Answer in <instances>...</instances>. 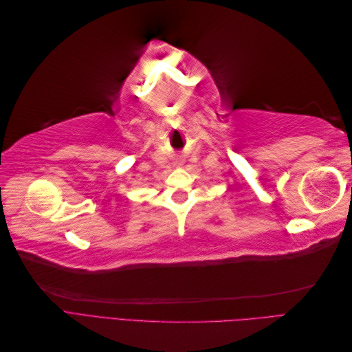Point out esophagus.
Wrapping results in <instances>:
<instances>
[{"mask_svg": "<svg viewBox=\"0 0 352 352\" xmlns=\"http://www.w3.org/2000/svg\"><path fill=\"white\" fill-rule=\"evenodd\" d=\"M182 164H184L182 162H179V163H177V166H182Z\"/></svg>", "mask_w": 352, "mask_h": 352, "instance_id": "obj_1", "label": "esophagus"}]
</instances>
